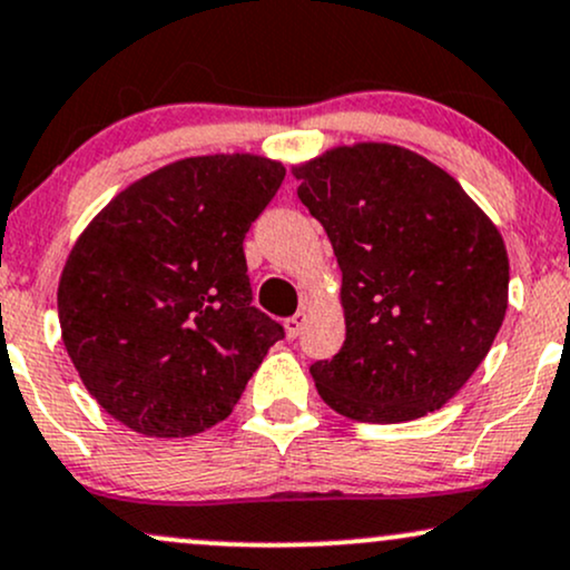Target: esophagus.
I'll list each match as a JSON object with an SVG mask.
<instances>
[{
  "instance_id": "34e87169",
  "label": "esophagus",
  "mask_w": 570,
  "mask_h": 570,
  "mask_svg": "<svg viewBox=\"0 0 570 570\" xmlns=\"http://www.w3.org/2000/svg\"><path fill=\"white\" fill-rule=\"evenodd\" d=\"M305 322H307V311H297V313H294V316H289V318H286V322H284L286 335H289V337H297L299 332H303Z\"/></svg>"
}]
</instances>
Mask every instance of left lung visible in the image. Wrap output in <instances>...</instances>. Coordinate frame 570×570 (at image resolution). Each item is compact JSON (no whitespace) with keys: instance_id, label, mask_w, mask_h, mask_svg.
<instances>
[{"instance_id":"left-lung-1","label":"left lung","mask_w":570,"mask_h":570,"mask_svg":"<svg viewBox=\"0 0 570 570\" xmlns=\"http://www.w3.org/2000/svg\"><path fill=\"white\" fill-rule=\"evenodd\" d=\"M292 174L343 271L345 343L311 367L318 396L358 423L444 407L507 316L499 227L444 168L396 144H343Z\"/></svg>"}]
</instances>
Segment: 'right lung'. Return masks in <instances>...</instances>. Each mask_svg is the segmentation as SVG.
Segmentation results:
<instances>
[{"label":"right lung","mask_w":570,"mask_h":570,"mask_svg":"<svg viewBox=\"0 0 570 570\" xmlns=\"http://www.w3.org/2000/svg\"><path fill=\"white\" fill-rule=\"evenodd\" d=\"M265 155L168 163L117 193L58 281L67 353L90 396L144 436L230 415L284 326L252 305L244 238L284 181Z\"/></svg>","instance_id":"1"}]
</instances>
